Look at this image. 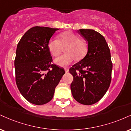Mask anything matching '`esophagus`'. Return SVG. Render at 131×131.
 <instances>
[{"label":"esophagus","mask_w":131,"mask_h":131,"mask_svg":"<svg viewBox=\"0 0 131 131\" xmlns=\"http://www.w3.org/2000/svg\"><path fill=\"white\" fill-rule=\"evenodd\" d=\"M64 71H65L66 72H68L69 71L68 68H64Z\"/></svg>","instance_id":"obj_1"}]
</instances>
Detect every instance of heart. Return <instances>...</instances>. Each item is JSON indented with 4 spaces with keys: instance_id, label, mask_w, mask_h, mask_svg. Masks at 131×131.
Instances as JSON below:
<instances>
[{
    "instance_id": "obj_1",
    "label": "heart",
    "mask_w": 131,
    "mask_h": 131,
    "mask_svg": "<svg viewBox=\"0 0 131 131\" xmlns=\"http://www.w3.org/2000/svg\"><path fill=\"white\" fill-rule=\"evenodd\" d=\"M65 53L54 60L55 63L60 67L70 64L74 60L82 59L88 51L89 46L84 39L79 38L76 34L70 31H65L60 34L59 40L52 38L49 41L48 48L53 57L58 56L64 48Z\"/></svg>"
}]
</instances>
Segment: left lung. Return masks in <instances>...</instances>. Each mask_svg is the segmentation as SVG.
Instances as JSON below:
<instances>
[{"mask_svg":"<svg viewBox=\"0 0 131 131\" xmlns=\"http://www.w3.org/2000/svg\"><path fill=\"white\" fill-rule=\"evenodd\" d=\"M78 32L88 42L89 48L85 57L69 70L74 78L71 90L78 102L91 105L104 96L111 84V52L100 33L91 29H80Z\"/></svg>","mask_w":131,"mask_h":131,"instance_id":"8db88e82","label":"left lung"}]
</instances>
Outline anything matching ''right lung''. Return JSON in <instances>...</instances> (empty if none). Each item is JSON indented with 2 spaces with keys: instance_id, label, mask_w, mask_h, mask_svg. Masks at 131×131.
I'll list each match as a JSON object with an SVG mask.
<instances>
[{
  "instance_id": "add662e5",
  "label": "right lung",
  "mask_w": 131,
  "mask_h": 131,
  "mask_svg": "<svg viewBox=\"0 0 131 131\" xmlns=\"http://www.w3.org/2000/svg\"><path fill=\"white\" fill-rule=\"evenodd\" d=\"M59 29L35 26L24 35L17 46L15 68L19 90L28 101L36 105L48 103L65 73L52 64L48 48L50 38Z\"/></svg>"
}]
</instances>
